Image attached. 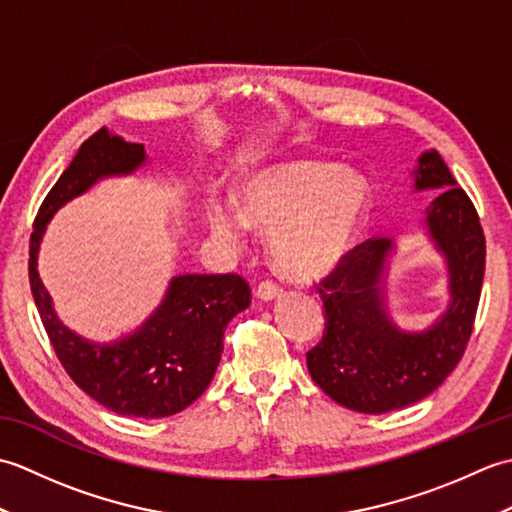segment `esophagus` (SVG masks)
<instances>
[{"mask_svg": "<svg viewBox=\"0 0 512 512\" xmlns=\"http://www.w3.org/2000/svg\"><path fill=\"white\" fill-rule=\"evenodd\" d=\"M255 295H257V299H262V301H275V299L281 297V288L275 286L273 281H262V284L257 286Z\"/></svg>", "mask_w": 512, "mask_h": 512, "instance_id": "obj_1", "label": "esophagus"}]
</instances>
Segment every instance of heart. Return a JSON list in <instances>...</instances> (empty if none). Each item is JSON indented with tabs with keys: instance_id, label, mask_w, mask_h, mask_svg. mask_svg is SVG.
<instances>
[{
	"instance_id": "heart-1",
	"label": "heart",
	"mask_w": 512,
	"mask_h": 512,
	"mask_svg": "<svg viewBox=\"0 0 512 512\" xmlns=\"http://www.w3.org/2000/svg\"><path fill=\"white\" fill-rule=\"evenodd\" d=\"M372 202V184L361 171L325 160H281L250 173L239 187V206L206 204V224L233 248L246 244L250 228L270 233L279 273L314 284L352 253Z\"/></svg>"
}]
</instances>
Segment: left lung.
Returning a JSON list of instances; mask_svg holds the SVG:
<instances>
[{
	"label": "left lung",
	"mask_w": 512,
	"mask_h": 512,
	"mask_svg": "<svg viewBox=\"0 0 512 512\" xmlns=\"http://www.w3.org/2000/svg\"><path fill=\"white\" fill-rule=\"evenodd\" d=\"M413 191H438L424 209V233L447 266V308L424 330H402L389 312L387 275L396 239L358 244L323 281L321 343L308 352V372L339 405L387 413L427 398L447 378L469 343L480 303L486 242L480 217L436 149L411 171Z\"/></svg>",
	"instance_id": "8db88e82"
}]
</instances>
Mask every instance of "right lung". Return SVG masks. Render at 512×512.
I'll list each match as a JSON object with an SVG mask.
<instances>
[{"label":"right lung","mask_w":512,"mask_h":512,"mask_svg":"<svg viewBox=\"0 0 512 512\" xmlns=\"http://www.w3.org/2000/svg\"><path fill=\"white\" fill-rule=\"evenodd\" d=\"M145 165V147L107 127L85 140L37 213L28 275L43 328L74 383L121 416L167 418L209 387L222 358L226 325L250 303L246 281L239 275L171 277L160 306L134 332L101 343L59 319L37 270L41 239L61 206L105 178L132 176Z\"/></svg>","instance_id":"add662e5"}]
</instances>
